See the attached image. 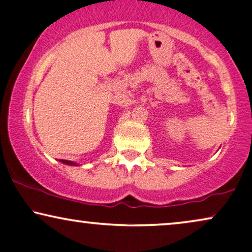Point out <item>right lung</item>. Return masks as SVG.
<instances>
[{"label": "right lung", "instance_id": "1", "mask_svg": "<svg viewBox=\"0 0 252 252\" xmlns=\"http://www.w3.org/2000/svg\"><path fill=\"white\" fill-rule=\"evenodd\" d=\"M60 162L65 163V164H69V165H77L76 163H74V162H72V161H67V160H60Z\"/></svg>", "mask_w": 252, "mask_h": 252}]
</instances>
